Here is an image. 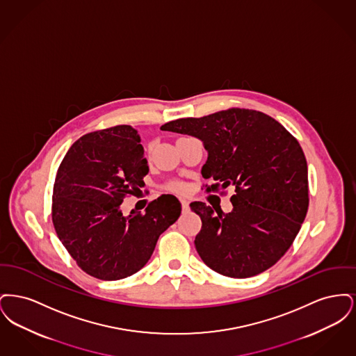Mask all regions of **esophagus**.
<instances>
[{"instance_id":"obj_1","label":"esophagus","mask_w":356,"mask_h":356,"mask_svg":"<svg viewBox=\"0 0 356 356\" xmlns=\"http://www.w3.org/2000/svg\"><path fill=\"white\" fill-rule=\"evenodd\" d=\"M181 209H183V212L189 211V203L186 200H181Z\"/></svg>"}]
</instances>
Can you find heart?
<instances>
[{
	"label": "heart",
	"instance_id": "obj_1",
	"mask_svg": "<svg viewBox=\"0 0 356 356\" xmlns=\"http://www.w3.org/2000/svg\"><path fill=\"white\" fill-rule=\"evenodd\" d=\"M170 188L173 191H176V192H184L186 191V186H184V184H181V183H173Z\"/></svg>",
	"mask_w": 356,
	"mask_h": 356
}]
</instances>
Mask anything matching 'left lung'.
Listing matches in <instances>:
<instances>
[{
	"mask_svg": "<svg viewBox=\"0 0 356 356\" xmlns=\"http://www.w3.org/2000/svg\"><path fill=\"white\" fill-rule=\"evenodd\" d=\"M203 141L207 192L235 188L232 211L202 202L191 209L202 219L195 245L213 271L244 279L268 270L299 234L308 209V170L298 140L268 115L231 108L204 118L170 121L160 128Z\"/></svg>",
	"mask_w": 356,
	"mask_h": 356,
	"instance_id": "8db88e82",
	"label": "left lung"
}]
</instances>
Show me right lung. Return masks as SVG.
<instances>
[{"label":"right lung","mask_w":356,"mask_h":356,"mask_svg":"<svg viewBox=\"0 0 356 356\" xmlns=\"http://www.w3.org/2000/svg\"><path fill=\"white\" fill-rule=\"evenodd\" d=\"M140 141L131 125L88 134L69 148L56 175V234L77 266L100 280H119L140 271L159 236L181 213L173 195H161L144 213L122 215L124 197L141 192L149 172Z\"/></svg>","instance_id":"right-lung-1"}]
</instances>
